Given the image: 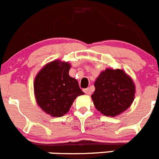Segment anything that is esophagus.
<instances>
[{
	"label": "esophagus",
	"mask_w": 159,
	"mask_h": 159,
	"mask_svg": "<svg viewBox=\"0 0 159 159\" xmlns=\"http://www.w3.org/2000/svg\"><path fill=\"white\" fill-rule=\"evenodd\" d=\"M84 92L86 94H91V88H89V89H84Z\"/></svg>",
	"instance_id": "esophagus-1"
}]
</instances>
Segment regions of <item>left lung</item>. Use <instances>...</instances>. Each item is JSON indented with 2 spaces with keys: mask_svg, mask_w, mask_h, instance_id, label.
Wrapping results in <instances>:
<instances>
[{
  "mask_svg": "<svg viewBox=\"0 0 159 159\" xmlns=\"http://www.w3.org/2000/svg\"><path fill=\"white\" fill-rule=\"evenodd\" d=\"M91 95L97 110L106 116L114 117L131 106L134 98V82L122 70L106 69L94 82Z\"/></svg>",
  "mask_w": 159,
  "mask_h": 159,
  "instance_id": "8db88e82",
  "label": "left lung"
}]
</instances>
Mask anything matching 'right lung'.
<instances>
[{
    "instance_id": "add662e5",
    "label": "right lung",
    "mask_w": 159,
    "mask_h": 159,
    "mask_svg": "<svg viewBox=\"0 0 159 159\" xmlns=\"http://www.w3.org/2000/svg\"><path fill=\"white\" fill-rule=\"evenodd\" d=\"M68 62L54 61L39 71L34 83L37 103L46 113L61 117L70 109L78 96L84 94L76 79L68 75Z\"/></svg>"
}]
</instances>
